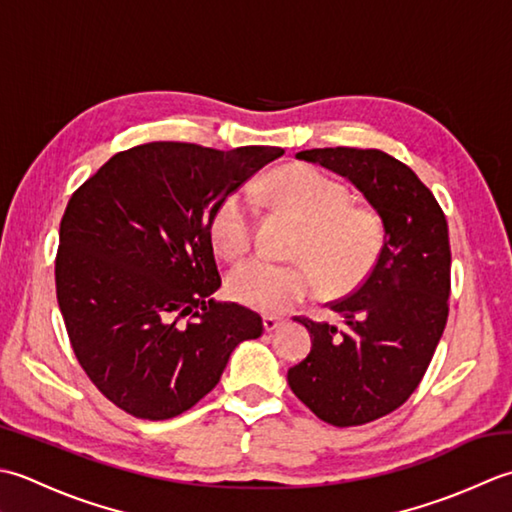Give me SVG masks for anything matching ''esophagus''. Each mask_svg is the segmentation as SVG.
Returning a JSON list of instances; mask_svg holds the SVG:
<instances>
[{
	"label": "esophagus",
	"instance_id": "34e87169",
	"mask_svg": "<svg viewBox=\"0 0 512 512\" xmlns=\"http://www.w3.org/2000/svg\"><path fill=\"white\" fill-rule=\"evenodd\" d=\"M280 325H283V320L276 318V316H265V318H263V327H265V331H267V333L276 331Z\"/></svg>",
	"mask_w": 512,
	"mask_h": 512
}]
</instances>
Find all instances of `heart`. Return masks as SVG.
Returning a JSON list of instances; mask_svg holds the SVG:
<instances>
[{"mask_svg": "<svg viewBox=\"0 0 512 512\" xmlns=\"http://www.w3.org/2000/svg\"><path fill=\"white\" fill-rule=\"evenodd\" d=\"M265 192L302 223L296 254L306 260L254 256L229 271L232 296L263 314H285L314 296L318 276L342 289L367 274L382 247V221L367 205L349 201V190L314 165H289L265 181ZM258 196L252 187L229 192L212 214L214 245L229 258L254 243ZM319 274L316 275L315 271Z\"/></svg>", "mask_w": 512, "mask_h": 512, "instance_id": "1", "label": "heart"}]
</instances>
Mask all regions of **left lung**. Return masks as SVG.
Here are the masks:
<instances>
[{"mask_svg": "<svg viewBox=\"0 0 512 512\" xmlns=\"http://www.w3.org/2000/svg\"><path fill=\"white\" fill-rule=\"evenodd\" d=\"M296 159L347 176L384 225L369 276L329 305L344 325L294 318L311 333V351L287 371L291 391L322 422L360 426L411 398L442 338L451 294L446 216L409 165L382 150L316 148Z\"/></svg>", "mask_w": 512, "mask_h": 512, "instance_id": "1", "label": "left lung"}]
</instances>
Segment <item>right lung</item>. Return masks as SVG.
<instances>
[{
  "label": "right lung",
  "instance_id": "right-lung-1",
  "mask_svg": "<svg viewBox=\"0 0 512 512\" xmlns=\"http://www.w3.org/2000/svg\"><path fill=\"white\" fill-rule=\"evenodd\" d=\"M283 148L154 141L114 154L70 196L57 302L92 384L141 420H170L221 380L263 318L216 302L212 214Z\"/></svg>",
  "mask_w": 512,
  "mask_h": 512
}]
</instances>
